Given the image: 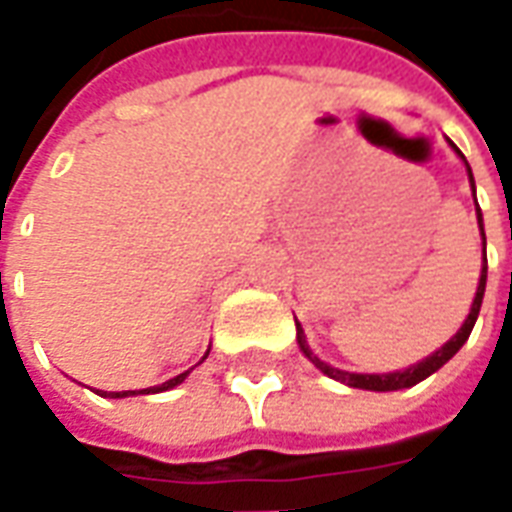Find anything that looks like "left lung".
I'll list each match as a JSON object with an SVG mask.
<instances>
[{
	"label": "left lung",
	"mask_w": 512,
	"mask_h": 512,
	"mask_svg": "<svg viewBox=\"0 0 512 512\" xmlns=\"http://www.w3.org/2000/svg\"><path fill=\"white\" fill-rule=\"evenodd\" d=\"M452 145V142H450ZM452 150L463 158V153L458 147L452 145ZM463 164L469 169V183H472V191H474V178H472V167H469V161L463 158ZM477 202V197H474ZM477 224H480V235H483V255H485V233H483V213L477 208ZM485 277H488V260L483 257V271H480V285H477V293H474V301H472V310L466 315V321L463 326L455 332V337H450L447 343L441 345L436 354H430L428 359H422L417 365L406 367V370H395V373H345V370H337V367L326 365L323 359L312 354L310 345H307V337H304V329H301V323L296 321V340H299V348L304 351V356L310 359L312 365L321 370L323 376L334 378V381H340L345 386H354V389H370V392H395V389H408V386L419 384V381H425L428 376H433L439 367H444L450 362L452 356L461 351V345L469 340V334L474 329V321H477V315H480V307H483V296H485Z\"/></svg>",
	"instance_id": "8db88e82"
}]
</instances>
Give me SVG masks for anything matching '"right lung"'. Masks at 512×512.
<instances>
[{
  "label": "right lung",
  "instance_id": "1",
  "mask_svg": "<svg viewBox=\"0 0 512 512\" xmlns=\"http://www.w3.org/2000/svg\"><path fill=\"white\" fill-rule=\"evenodd\" d=\"M208 351H211V348H208ZM205 356H208V354H205ZM205 356H202V359H205ZM186 376H189V370H186V373H180V376L169 378V381H164V384L150 386V389H142L139 395H156V392H167V389H172V386L183 384V378H186ZM98 395H101V397H128V395H136V392H104V389H98Z\"/></svg>",
  "mask_w": 512,
  "mask_h": 512
}]
</instances>
